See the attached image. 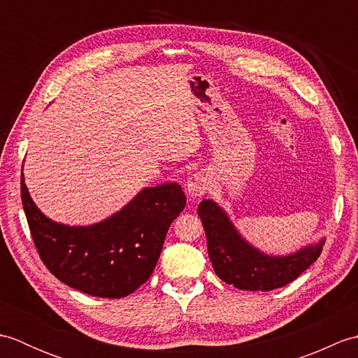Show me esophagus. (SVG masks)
Returning a JSON list of instances; mask_svg holds the SVG:
<instances>
[{
	"mask_svg": "<svg viewBox=\"0 0 358 358\" xmlns=\"http://www.w3.org/2000/svg\"><path fill=\"white\" fill-rule=\"evenodd\" d=\"M210 186V181L208 173L204 172H196L191 175L187 180V194L192 196V199H199V196L206 194V191Z\"/></svg>",
	"mask_w": 358,
	"mask_h": 358,
	"instance_id": "34e87169",
	"label": "esophagus"
}]
</instances>
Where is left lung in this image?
I'll return each mask as SVG.
<instances>
[{
  "mask_svg": "<svg viewBox=\"0 0 358 358\" xmlns=\"http://www.w3.org/2000/svg\"><path fill=\"white\" fill-rule=\"evenodd\" d=\"M199 215L206 232L208 252L217 275L243 291H272L291 283L322 254L324 240L286 257H271L250 246L226 212L203 200Z\"/></svg>",
  "mask_w": 358,
  "mask_h": 358,
  "instance_id": "1",
  "label": "left lung"
}]
</instances>
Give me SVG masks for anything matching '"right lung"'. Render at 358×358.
Here are the masks:
<instances>
[{
	"label": "right lung",
	"instance_id": "1",
	"mask_svg": "<svg viewBox=\"0 0 358 358\" xmlns=\"http://www.w3.org/2000/svg\"><path fill=\"white\" fill-rule=\"evenodd\" d=\"M21 200L45 268L64 285L103 299H121L149 280L167 229L186 206L181 186L166 183L143 189L120 212L96 224H59L35 206L22 172Z\"/></svg>",
	"mask_w": 358,
	"mask_h": 358
}]
</instances>
